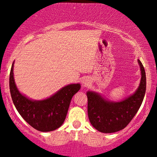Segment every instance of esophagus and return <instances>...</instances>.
<instances>
[{"instance_id": "34e87169", "label": "esophagus", "mask_w": 157, "mask_h": 157, "mask_svg": "<svg viewBox=\"0 0 157 157\" xmlns=\"http://www.w3.org/2000/svg\"><path fill=\"white\" fill-rule=\"evenodd\" d=\"M89 83H90V81H89L88 79H83V80H82V85H83V86H88Z\"/></svg>"}]
</instances>
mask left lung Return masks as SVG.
Here are the masks:
<instances>
[{
    "label": "left lung",
    "instance_id": "8db88e82",
    "mask_svg": "<svg viewBox=\"0 0 157 157\" xmlns=\"http://www.w3.org/2000/svg\"><path fill=\"white\" fill-rule=\"evenodd\" d=\"M137 61L141 73L140 85L126 99L119 102H112L96 92L86 93L89 119L97 131L114 133L124 129L140 109L146 92V74L142 63L140 60Z\"/></svg>",
    "mask_w": 157,
    "mask_h": 157
}]
</instances>
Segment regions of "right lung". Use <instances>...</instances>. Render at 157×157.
Here are the masks:
<instances>
[{"label":"right lung","mask_w":157,"mask_h":157,"mask_svg":"<svg viewBox=\"0 0 157 157\" xmlns=\"http://www.w3.org/2000/svg\"><path fill=\"white\" fill-rule=\"evenodd\" d=\"M13 64L10 73V91L13 102L20 115L29 125L42 132L61 127L66 118L71 99L80 90V83L67 85L47 99L33 100L22 94L16 86Z\"/></svg>","instance_id":"right-lung-1"}]
</instances>
